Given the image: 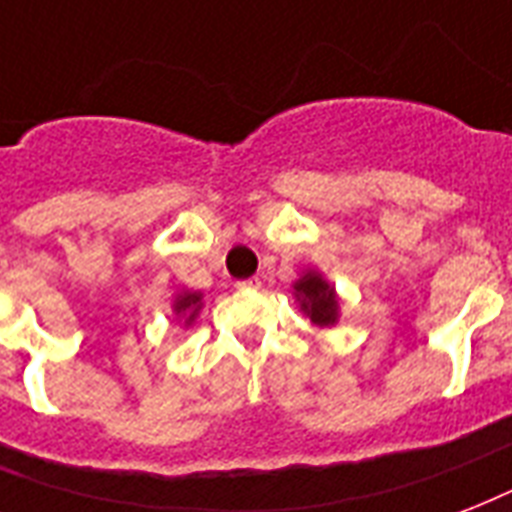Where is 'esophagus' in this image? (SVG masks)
I'll return each mask as SVG.
<instances>
[{"instance_id": "esophagus-1", "label": "esophagus", "mask_w": 512, "mask_h": 512, "mask_svg": "<svg viewBox=\"0 0 512 512\" xmlns=\"http://www.w3.org/2000/svg\"><path fill=\"white\" fill-rule=\"evenodd\" d=\"M259 285H261L259 277H251V280H240L237 288H240V291H251V288H259Z\"/></svg>"}]
</instances>
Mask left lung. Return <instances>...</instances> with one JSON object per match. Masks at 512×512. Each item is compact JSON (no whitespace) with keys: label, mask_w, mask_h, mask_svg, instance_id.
<instances>
[{"label":"left lung","mask_w":512,"mask_h":512,"mask_svg":"<svg viewBox=\"0 0 512 512\" xmlns=\"http://www.w3.org/2000/svg\"><path fill=\"white\" fill-rule=\"evenodd\" d=\"M293 299L299 301V310L320 328H334L342 315V299L328 277L315 267H307L293 280Z\"/></svg>","instance_id":"1"}]
</instances>
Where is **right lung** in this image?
<instances>
[{
	"label": "right lung",
	"mask_w": 512,
	"mask_h": 512,
	"mask_svg": "<svg viewBox=\"0 0 512 512\" xmlns=\"http://www.w3.org/2000/svg\"><path fill=\"white\" fill-rule=\"evenodd\" d=\"M202 310V293L200 291H178L173 296V315L184 328H189L197 320Z\"/></svg>",
	"instance_id": "obj_1"
}]
</instances>
